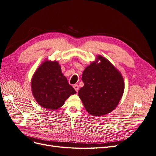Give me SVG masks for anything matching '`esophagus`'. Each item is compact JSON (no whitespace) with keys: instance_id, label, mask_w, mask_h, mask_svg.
Here are the masks:
<instances>
[{"instance_id":"obj_1","label":"esophagus","mask_w":156,"mask_h":156,"mask_svg":"<svg viewBox=\"0 0 156 156\" xmlns=\"http://www.w3.org/2000/svg\"><path fill=\"white\" fill-rule=\"evenodd\" d=\"M73 88L75 89V90H76L77 92H78L79 89V86L77 84H74V85H73Z\"/></svg>"}]
</instances>
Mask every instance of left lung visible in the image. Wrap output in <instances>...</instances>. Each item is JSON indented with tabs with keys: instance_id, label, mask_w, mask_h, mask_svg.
<instances>
[{
	"instance_id": "8db88e82",
	"label": "left lung",
	"mask_w": 156,
	"mask_h": 156,
	"mask_svg": "<svg viewBox=\"0 0 156 156\" xmlns=\"http://www.w3.org/2000/svg\"><path fill=\"white\" fill-rule=\"evenodd\" d=\"M98 60H101L98 63ZM84 86L78 95L86 111L93 116H102L113 111L124 91L121 73L107 59L98 55L82 75Z\"/></svg>"
}]
</instances>
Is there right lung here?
<instances>
[{
	"instance_id": "1",
	"label": "right lung",
	"mask_w": 156,
	"mask_h": 156,
	"mask_svg": "<svg viewBox=\"0 0 156 156\" xmlns=\"http://www.w3.org/2000/svg\"><path fill=\"white\" fill-rule=\"evenodd\" d=\"M31 89L36 102L41 107L55 110L63 105L76 90L68 83L58 61L45 60L34 72Z\"/></svg>"
}]
</instances>
